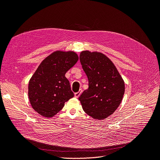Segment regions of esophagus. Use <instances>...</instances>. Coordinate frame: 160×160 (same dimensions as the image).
Instances as JSON below:
<instances>
[{"label":"esophagus","instance_id":"1","mask_svg":"<svg viewBox=\"0 0 160 160\" xmlns=\"http://www.w3.org/2000/svg\"><path fill=\"white\" fill-rule=\"evenodd\" d=\"M82 89H80L79 92H76V93H74V97H76V98H78V97L80 95V94L82 93Z\"/></svg>","mask_w":160,"mask_h":160}]
</instances>
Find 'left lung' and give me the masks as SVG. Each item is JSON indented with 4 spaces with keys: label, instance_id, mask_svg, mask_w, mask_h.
<instances>
[{
    "label": "left lung",
    "instance_id": "1",
    "mask_svg": "<svg viewBox=\"0 0 160 160\" xmlns=\"http://www.w3.org/2000/svg\"><path fill=\"white\" fill-rule=\"evenodd\" d=\"M80 61L89 82L88 89L78 98L82 108L94 119L107 118L120 105L125 92L124 82L105 55L83 51Z\"/></svg>",
    "mask_w": 160,
    "mask_h": 160
}]
</instances>
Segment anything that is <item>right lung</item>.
Returning <instances> with one entry per match:
<instances>
[{"label":"right lung","mask_w":160,"mask_h":160,"mask_svg":"<svg viewBox=\"0 0 160 160\" xmlns=\"http://www.w3.org/2000/svg\"><path fill=\"white\" fill-rule=\"evenodd\" d=\"M78 60L75 52L56 51L38 66L29 81L28 95L32 107L39 114L53 117L74 97L65 75Z\"/></svg>","instance_id":"1"}]
</instances>
